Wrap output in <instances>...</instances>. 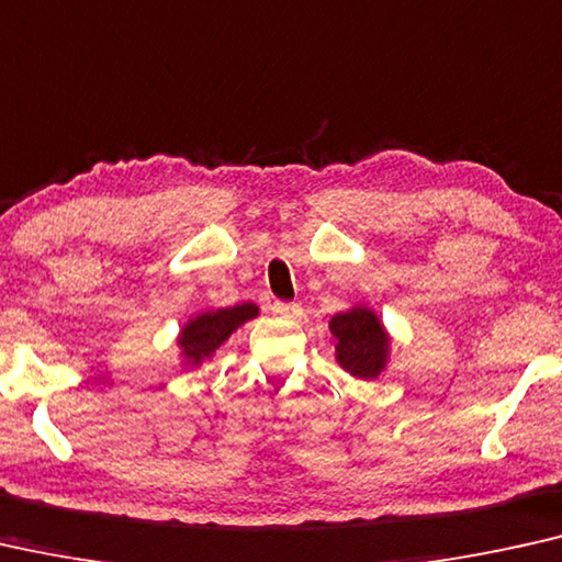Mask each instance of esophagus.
<instances>
[{
  "mask_svg": "<svg viewBox=\"0 0 562 562\" xmlns=\"http://www.w3.org/2000/svg\"><path fill=\"white\" fill-rule=\"evenodd\" d=\"M272 313L282 315V317H300L303 315V307H300L297 303H274Z\"/></svg>",
  "mask_w": 562,
  "mask_h": 562,
  "instance_id": "1",
  "label": "esophagus"
}]
</instances>
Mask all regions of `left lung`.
<instances>
[{"label": "left lung", "instance_id": "1", "mask_svg": "<svg viewBox=\"0 0 562 562\" xmlns=\"http://www.w3.org/2000/svg\"><path fill=\"white\" fill-rule=\"evenodd\" d=\"M330 333L340 368L356 379H379L389 363L391 338L371 307L353 305L346 313L333 315Z\"/></svg>", "mask_w": 562, "mask_h": 562}]
</instances>
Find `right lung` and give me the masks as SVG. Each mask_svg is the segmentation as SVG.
<instances>
[{"mask_svg":"<svg viewBox=\"0 0 562 562\" xmlns=\"http://www.w3.org/2000/svg\"><path fill=\"white\" fill-rule=\"evenodd\" d=\"M259 315V307L252 303H241L234 307H220V310H206L183 325L179 335V348L183 356V366H199L204 358H212L216 348L222 346L229 335L245 325L247 321Z\"/></svg>","mask_w":562,"mask_h":562,"instance_id":"1","label":"right lung"}]
</instances>
